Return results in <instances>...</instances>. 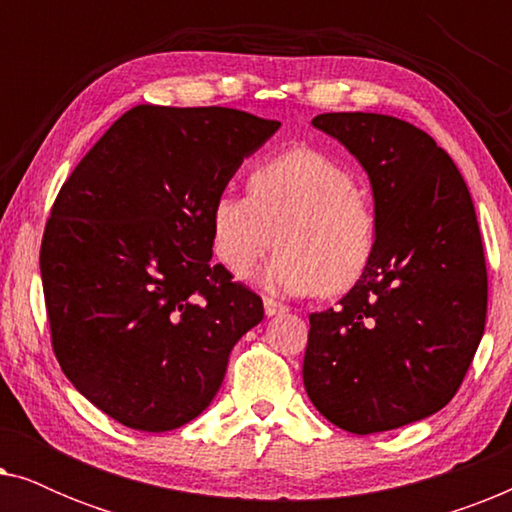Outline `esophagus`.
I'll return each instance as SVG.
<instances>
[{"mask_svg":"<svg viewBox=\"0 0 512 512\" xmlns=\"http://www.w3.org/2000/svg\"><path fill=\"white\" fill-rule=\"evenodd\" d=\"M263 307H265V314H268V317H275V314L286 312V307L279 305L277 300H272V298H263Z\"/></svg>","mask_w":512,"mask_h":512,"instance_id":"esophagus-1","label":"esophagus"}]
</instances>
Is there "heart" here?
<instances>
[{"mask_svg":"<svg viewBox=\"0 0 512 512\" xmlns=\"http://www.w3.org/2000/svg\"><path fill=\"white\" fill-rule=\"evenodd\" d=\"M249 195H216L209 228L219 261L249 275L272 244L265 289L289 296L345 293L375 254L377 219L366 193L340 160L312 146L277 153L249 172Z\"/></svg>","mask_w":512,"mask_h":512,"instance_id":"1","label":"heart"}]
</instances>
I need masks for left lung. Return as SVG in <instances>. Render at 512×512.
<instances>
[{
	"instance_id": "8db88e82",
	"label": "left lung",
	"mask_w": 512,
	"mask_h": 512,
	"mask_svg": "<svg viewBox=\"0 0 512 512\" xmlns=\"http://www.w3.org/2000/svg\"><path fill=\"white\" fill-rule=\"evenodd\" d=\"M312 125L366 170L377 242L340 307L310 314L305 391L340 429L391 431L452 401L485 333L475 207L452 158L415 125L363 111Z\"/></svg>"
}]
</instances>
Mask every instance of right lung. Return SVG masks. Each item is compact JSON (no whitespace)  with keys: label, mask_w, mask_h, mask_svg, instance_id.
I'll use <instances>...</instances> for the list:
<instances>
[{"label":"right lung","mask_w":512,"mask_h":512,"mask_svg":"<svg viewBox=\"0 0 512 512\" xmlns=\"http://www.w3.org/2000/svg\"><path fill=\"white\" fill-rule=\"evenodd\" d=\"M279 125L139 104L62 184L39 256L53 352L123 426L160 433L198 417L261 324L263 300L212 263L209 212Z\"/></svg>","instance_id":"right-lung-1"}]
</instances>
